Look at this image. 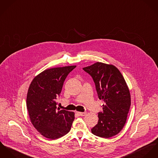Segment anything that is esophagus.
Instances as JSON below:
<instances>
[{"instance_id":"34e87169","label":"esophagus","mask_w":158,"mask_h":158,"mask_svg":"<svg viewBox=\"0 0 158 158\" xmlns=\"http://www.w3.org/2000/svg\"><path fill=\"white\" fill-rule=\"evenodd\" d=\"M76 113H77V115L81 116H84L86 115V113L85 112H79V111H77Z\"/></svg>"}]
</instances>
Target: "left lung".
Wrapping results in <instances>:
<instances>
[{
	"label": "left lung",
	"instance_id": "8db88e82",
	"mask_svg": "<svg viewBox=\"0 0 158 158\" xmlns=\"http://www.w3.org/2000/svg\"><path fill=\"white\" fill-rule=\"evenodd\" d=\"M83 70L93 77L98 98L104 102L91 132L104 138L114 136L125 125L131 105L127 84L120 71L111 64L97 62Z\"/></svg>",
	"mask_w": 158,
	"mask_h": 158
}]
</instances>
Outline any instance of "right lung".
<instances>
[{"label":"right lung","mask_w":158,"mask_h":158,"mask_svg":"<svg viewBox=\"0 0 158 158\" xmlns=\"http://www.w3.org/2000/svg\"><path fill=\"white\" fill-rule=\"evenodd\" d=\"M76 65L43 71L31 81L27 96V107L30 121L37 131L50 139L67 135L74 119V113L58 110L56 100L64 82Z\"/></svg>","instance_id":"right-lung-1"}]
</instances>
